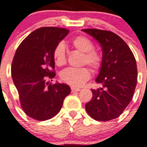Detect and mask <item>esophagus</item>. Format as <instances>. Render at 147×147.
<instances>
[{"label": "esophagus", "mask_w": 147, "mask_h": 147, "mask_svg": "<svg viewBox=\"0 0 147 147\" xmlns=\"http://www.w3.org/2000/svg\"><path fill=\"white\" fill-rule=\"evenodd\" d=\"M80 91V88H76V87H71V92H79Z\"/></svg>", "instance_id": "1"}]
</instances>
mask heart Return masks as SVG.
<instances>
[{
	"instance_id": "obj_1",
	"label": "heart",
	"mask_w": 147,
	"mask_h": 147,
	"mask_svg": "<svg viewBox=\"0 0 147 147\" xmlns=\"http://www.w3.org/2000/svg\"><path fill=\"white\" fill-rule=\"evenodd\" d=\"M75 49L83 52L82 61L93 69H98L101 65L100 55L93 50V43L84 36H78L71 42ZM53 57L57 65L61 66L66 62V50L63 43L58 44L54 49ZM91 77L90 70L87 67L67 68L61 72V80L74 87H80Z\"/></svg>"
}]
</instances>
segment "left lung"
Instances as JSON below:
<instances>
[{
  "label": "left lung",
  "mask_w": 147,
  "mask_h": 147,
  "mask_svg": "<svg viewBox=\"0 0 147 147\" xmlns=\"http://www.w3.org/2000/svg\"><path fill=\"white\" fill-rule=\"evenodd\" d=\"M100 44L102 59L96 79L102 88L92 89L86 112L98 121H109L123 113L133 98L137 82L135 57L127 44L113 32L83 29Z\"/></svg>",
  "instance_id": "1"
}]
</instances>
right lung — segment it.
Returning <instances> with one entry per match:
<instances>
[{"label": "right lung", "instance_id": "1", "mask_svg": "<svg viewBox=\"0 0 147 147\" xmlns=\"http://www.w3.org/2000/svg\"><path fill=\"white\" fill-rule=\"evenodd\" d=\"M69 32L65 28L54 27L36 29L20 44L14 56L11 76L21 108L36 120L54 117L71 92L66 84L47 82L55 76L54 49Z\"/></svg>", "mask_w": 147, "mask_h": 147}]
</instances>
